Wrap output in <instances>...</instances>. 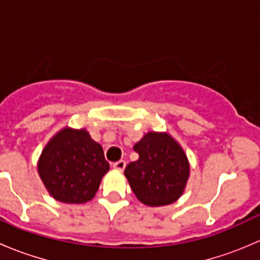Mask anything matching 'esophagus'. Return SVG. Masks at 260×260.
Returning a JSON list of instances; mask_svg holds the SVG:
<instances>
[{
    "label": "esophagus",
    "mask_w": 260,
    "mask_h": 260,
    "mask_svg": "<svg viewBox=\"0 0 260 260\" xmlns=\"http://www.w3.org/2000/svg\"><path fill=\"white\" fill-rule=\"evenodd\" d=\"M125 167V161H123V159H120V161H117L113 164V169L118 170V171H123Z\"/></svg>",
    "instance_id": "obj_1"
}]
</instances>
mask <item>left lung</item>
Returning <instances> with one entry per match:
<instances>
[{
    "label": "left lung",
    "mask_w": 260,
    "mask_h": 260,
    "mask_svg": "<svg viewBox=\"0 0 260 260\" xmlns=\"http://www.w3.org/2000/svg\"><path fill=\"white\" fill-rule=\"evenodd\" d=\"M138 159L128 164L124 175L138 200L148 206L175 203L190 174L185 152L166 133H147L133 147Z\"/></svg>",
    "instance_id": "1"
}]
</instances>
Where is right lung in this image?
<instances>
[{
	"label": "right lung",
	"instance_id": "1",
	"mask_svg": "<svg viewBox=\"0 0 260 260\" xmlns=\"http://www.w3.org/2000/svg\"><path fill=\"white\" fill-rule=\"evenodd\" d=\"M38 170L52 198L83 204L94 198L109 164L102 146L85 129L65 128L44 148Z\"/></svg>",
	"mask_w": 260,
	"mask_h": 260
}]
</instances>
